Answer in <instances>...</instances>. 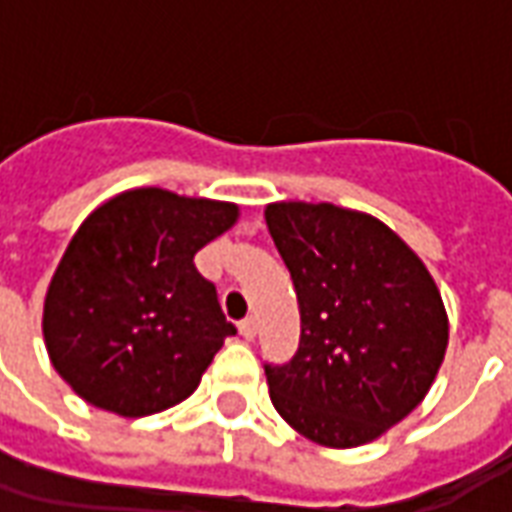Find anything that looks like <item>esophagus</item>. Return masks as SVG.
Wrapping results in <instances>:
<instances>
[{
	"label": "esophagus",
	"instance_id": "obj_1",
	"mask_svg": "<svg viewBox=\"0 0 512 512\" xmlns=\"http://www.w3.org/2000/svg\"><path fill=\"white\" fill-rule=\"evenodd\" d=\"M238 329H241V337L244 340H252L257 332V326H255V318H244V321L238 323Z\"/></svg>",
	"mask_w": 512,
	"mask_h": 512
}]
</instances>
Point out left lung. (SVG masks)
I'll use <instances>...</instances> for the list:
<instances>
[{"mask_svg":"<svg viewBox=\"0 0 512 512\" xmlns=\"http://www.w3.org/2000/svg\"><path fill=\"white\" fill-rule=\"evenodd\" d=\"M268 233L296 288L301 337L266 362L271 403L301 436L359 447L419 406L447 351L436 282L384 222L329 202H274Z\"/></svg>","mask_w":512,"mask_h":512,"instance_id":"obj_1","label":"left lung"}]
</instances>
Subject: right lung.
Returning <instances> with one entry per match:
<instances>
[{
    "label": "right lung",
    "mask_w": 512,
    "mask_h": 512,
    "mask_svg": "<svg viewBox=\"0 0 512 512\" xmlns=\"http://www.w3.org/2000/svg\"><path fill=\"white\" fill-rule=\"evenodd\" d=\"M235 216L230 202L134 189L84 219L43 307L51 365L76 395L145 417L197 389L235 326L194 255Z\"/></svg>",
    "instance_id": "add662e5"
}]
</instances>
